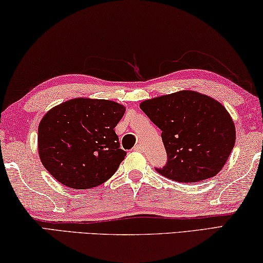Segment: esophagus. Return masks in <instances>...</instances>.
Instances as JSON below:
<instances>
[{
	"mask_svg": "<svg viewBox=\"0 0 263 263\" xmlns=\"http://www.w3.org/2000/svg\"><path fill=\"white\" fill-rule=\"evenodd\" d=\"M133 149H135V151H138V152H143L144 147H143V145H141V144H137Z\"/></svg>",
	"mask_w": 263,
	"mask_h": 263,
	"instance_id": "34e87169",
	"label": "esophagus"
}]
</instances>
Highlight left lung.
Listing matches in <instances>:
<instances>
[{"instance_id":"obj_1","label":"left lung","mask_w":263,"mask_h":263,"mask_svg":"<svg viewBox=\"0 0 263 263\" xmlns=\"http://www.w3.org/2000/svg\"><path fill=\"white\" fill-rule=\"evenodd\" d=\"M140 109L161 130L167 164L158 173L179 182H198L218 174L235 145L231 115L210 96L197 91L146 99Z\"/></svg>"}]
</instances>
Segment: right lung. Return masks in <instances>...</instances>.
Returning <instances> with one entry per match:
<instances>
[{"mask_svg": "<svg viewBox=\"0 0 263 263\" xmlns=\"http://www.w3.org/2000/svg\"><path fill=\"white\" fill-rule=\"evenodd\" d=\"M125 106L107 99L79 97L50 109L39 125V154L62 185L87 190L114 176L126 152L115 127Z\"/></svg>", "mask_w": 263, "mask_h": 263, "instance_id": "obj_1", "label": "right lung"}]
</instances>
